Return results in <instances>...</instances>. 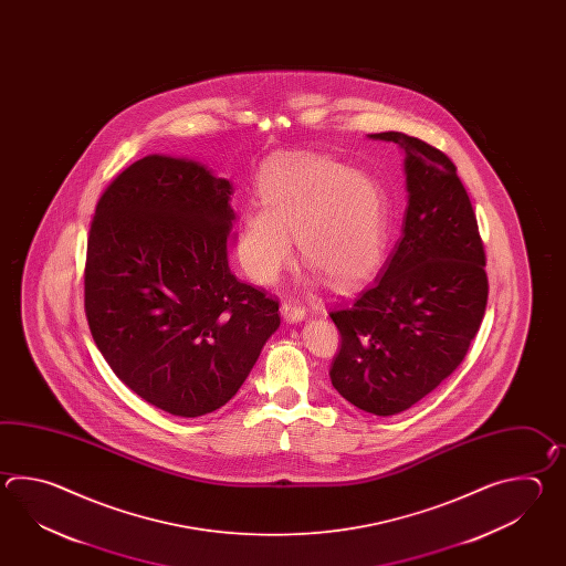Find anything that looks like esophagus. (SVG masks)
Segmentation results:
<instances>
[{"label": "esophagus", "instance_id": "34e87169", "mask_svg": "<svg viewBox=\"0 0 566 566\" xmlns=\"http://www.w3.org/2000/svg\"><path fill=\"white\" fill-rule=\"evenodd\" d=\"M281 315L285 317L287 324H297L301 319H305V310L297 305V303H293V301H285L281 305Z\"/></svg>", "mask_w": 566, "mask_h": 566}]
</instances>
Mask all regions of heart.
Segmentation results:
<instances>
[{
    "mask_svg": "<svg viewBox=\"0 0 566 566\" xmlns=\"http://www.w3.org/2000/svg\"><path fill=\"white\" fill-rule=\"evenodd\" d=\"M261 208L242 217L239 256L256 283H273L293 259L315 266V277L354 287L385 261L390 206L370 174L325 156L271 157L256 176Z\"/></svg>",
    "mask_w": 566,
    "mask_h": 566,
    "instance_id": "heart-1",
    "label": "heart"
}]
</instances>
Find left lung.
<instances>
[{"instance_id":"left-lung-1","label":"left lung","mask_w":566,"mask_h":566,"mask_svg":"<svg viewBox=\"0 0 566 566\" xmlns=\"http://www.w3.org/2000/svg\"><path fill=\"white\" fill-rule=\"evenodd\" d=\"M405 154L402 234L373 285L329 317L342 346L329 378L354 407L390 417L458 368L488 305L485 253L453 161L405 133L368 135Z\"/></svg>"}]
</instances>
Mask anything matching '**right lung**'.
I'll list each match as a JSON object with an SVG mask.
<instances>
[{
  "mask_svg": "<svg viewBox=\"0 0 566 566\" xmlns=\"http://www.w3.org/2000/svg\"><path fill=\"white\" fill-rule=\"evenodd\" d=\"M232 184L190 157L151 154L96 205L85 312L96 348L135 395L202 417L239 392L277 332V301L230 273Z\"/></svg>",
  "mask_w": 566,
  "mask_h": 566,
  "instance_id": "add662e5",
  "label": "right lung"
}]
</instances>
